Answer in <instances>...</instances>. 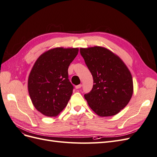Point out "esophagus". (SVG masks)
<instances>
[{
	"instance_id": "esophagus-1",
	"label": "esophagus",
	"mask_w": 157,
	"mask_h": 157,
	"mask_svg": "<svg viewBox=\"0 0 157 157\" xmlns=\"http://www.w3.org/2000/svg\"><path fill=\"white\" fill-rule=\"evenodd\" d=\"M81 86H82L81 84H78V85H77V86H75V88L76 89H79V88H81Z\"/></svg>"
}]
</instances>
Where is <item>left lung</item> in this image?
<instances>
[{
  "label": "left lung",
  "mask_w": 157,
  "mask_h": 157,
  "mask_svg": "<svg viewBox=\"0 0 157 157\" xmlns=\"http://www.w3.org/2000/svg\"><path fill=\"white\" fill-rule=\"evenodd\" d=\"M94 80L84 95L89 107L99 117L115 115L132 98L134 86L130 70L119 56L105 47L80 48Z\"/></svg>",
  "instance_id": "left-lung-1"
}]
</instances>
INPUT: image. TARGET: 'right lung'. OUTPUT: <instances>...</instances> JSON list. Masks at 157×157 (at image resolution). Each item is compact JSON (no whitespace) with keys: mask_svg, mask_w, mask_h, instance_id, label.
<instances>
[{"mask_svg":"<svg viewBox=\"0 0 157 157\" xmlns=\"http://www.w3.org/2000/svg\"><path fill=\"white\" fill-rule=\"evenodd\" d=\"M78 48L56 47L42 53L28 77L27 88L33 106L46 117H56L67 106L73 86L68 68Z\"/></svg>","mask_w":157,"mask_h":157,"instance_id":"1","label":"right lung"}]
</instances>
